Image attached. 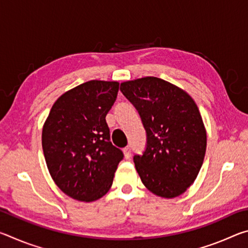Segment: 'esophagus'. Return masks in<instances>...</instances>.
Masks as SVG:
<instances>
[{"label":"esophagus","instance_id":"1","mask_svg":"<svg viewBox=\"0 0 248 248\" xmlns=\"http://www.w3.org/2000/svg\"><path fill=\"white\" fill-rule=\"evenodd\" d=\"M124 157L125 158H129L130 155H131V148L130 146H125V148L124 149Z\"/></svg>","mask_w":248,"mask_h":248}]
</instances>
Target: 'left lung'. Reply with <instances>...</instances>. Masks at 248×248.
<instances>
[{"label": "left lung", "mask_w": 248, "mask_h": 248, "mask_svg": "<svg viewBox=\"0 0 248 248\" xmlns=\"http://www.w3.org/2000/svg\"><path fill=\"white\" fill-rule=\"evenodd\" d=\"M120 91L137 108L146 131L145 151L133 156L142 183L162 198L184 194L198 176L207 149V132L195 100L154 77L123 82Z\"/></svg>", "instance_id": "left-lung-1"}]
</instances>
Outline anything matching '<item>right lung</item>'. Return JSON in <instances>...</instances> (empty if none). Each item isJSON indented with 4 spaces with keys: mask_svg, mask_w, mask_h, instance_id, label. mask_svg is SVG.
Here are the masks:
<instances>
[{
    "mask_svg": "<svg viewBox=\"0 0 248 248\" xmlns=\"http://www.w3.org/2000/svg\"><path fill=\"white\" fill-rule=\"evenodd\" d=\"M118 90L116 81L83 83L62 94L45 121L41 142L49 173L71 198L92 202L110 189L124 158L106 123Z\"/></svg>",
    "mask_w": 248,
    "mask_h": 248,
    "instance_id": "right-lung-1",
    "label": "right lung"
}]
</instances>
